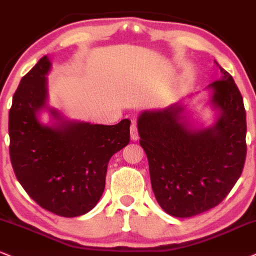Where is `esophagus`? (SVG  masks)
I'll use <instances>...</instances> for the list:
<instances>
[{
    "mask_svg": "<svg viewBox=\"0 0 256 256\" xmlns=\"http://www.w3.org/2000/svg\"><path fill=\"white\" fill-rule=\"evenodd\" d=\"M130 139L133 141L139 140V134H138V128L135 123H132L130 126Z\"/></svg>",
    "mask_w": 256,
    "mask_h": 256,
    "instance_id": "esophagus-1",
    "label": "esophagus"
}]
</instances>
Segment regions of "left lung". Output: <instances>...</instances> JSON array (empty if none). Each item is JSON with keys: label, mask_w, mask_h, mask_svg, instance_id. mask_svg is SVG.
Listing matches in <instances>:
<instances>
[{"label": "left lung", "mask_w": 256, "mask_h": 256, "mask_svg": "<svg viewBox=\"0 0 256 256\" xmlns=\"http://www.w3.org/2000/svg\"><path fill=\"white\" fill-rule=\"evenodd\" d=\"M206 87L217 118L208 127L195 124L182 98L138 117L140 145L148 159L153 193L168 214L188 218L219 205L244 166L247 123L243 99L232 76Z\"/></svg>", "instance_id": "obj_1"}]
</instances>
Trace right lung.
<instances>
[{"label":"right lung","instance_id":"1","mask_svg":"<svg viewBox=\"0 0 256 256\" xmlns=\"http://www.w3.org/2000/svg\"><path fill=\"white\" fill-rule=\"evenodd\" d=\"M50 70V58L42 57L14 93L9 154L18 181L39 206L73 218L97 205L110 158L130 140V121L104 126L68 120L48 103ZM45 110L52 116L49 125L38 120Z\"/></svg>","mask_w":256,"mask_h":256}]
</instances>
